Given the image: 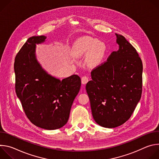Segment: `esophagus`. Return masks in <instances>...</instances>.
<instances>
[{
    "label": "esophagus",
    "instance_id": "obj_1",
    "mask_svg": "<svg viewBox=\"0 0 159 159\" xmlns=\"http://www.w3.org/2000/svg\"><path fill=\"white\" fill-rule=\"evenodd\" d=\"M89 81V77L87 76H83L81 79V82L82 84H85Z\"/></svg>",
    "mask_w": 159,
    "mask_h": 159
}]
</instances>
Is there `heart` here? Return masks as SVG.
<instances>
[{
	"label": "heart",
	"mask_w": 159,
	"mask_h": 159,
	"mask_svg": "<svg viewBox=\"0 0 159 159\" xmlns=\"http://www.w3.org/2000/svg\"><path fill=\"white\" fill-rule=\"evenodd\" d=\"M74 51L77 56L87 53V62L90 65H95L102 60L105 52V46L102 42L96 39L84 37L75 42Z\"/></svg>",
	"instance_id": "b5f03b06"
}]
</instances>
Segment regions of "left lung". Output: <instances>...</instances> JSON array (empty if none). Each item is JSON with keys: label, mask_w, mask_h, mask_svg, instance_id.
Returning <instances> with one entry per match:
<instances>
[{"label": "left lung", "mask_w": 159, "mask_h": 159, "mask_svg": "<svg viewBox=\"0 0 159 159\" xmlns=\"http://www.w3.org/2000/svg\"><path fill=\"white\" fill-rule=\"evenodd\" d=\"M116 36L118 50L92 70L85 87L93 118L109 128L129 120L142 93V60L123 36Z\"/></svg>", "instance_id": "1"}]
</instances>
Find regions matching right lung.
<instances>
[{
    "instance_id": "1",
    "label": "right lung",
    "mask_w": 159,
    "mask_h": 159,
    "mask_svg": "<svg viewBox=\"0 0 159 159\" xmlns=\"http://www.w3.org/2000/svg\"><path fill=\"white\" fill-rule=\"evenodd\" d=\"M44 36H32L22 47L14 61L16 93L26 115L38 127L56 129L69 120L80 78L73 75L60 80L45 71L36 57V44Z\"/></svg>"
}]
</instances>
